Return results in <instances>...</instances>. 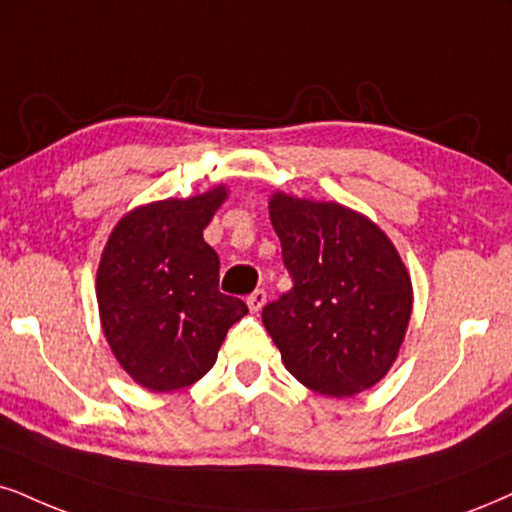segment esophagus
Segmentation results:
<instances>
[{
	"mask_svg": "<svg viewBox=\"0 0 512 512\" xmlns=\"http://www.w3.org/2000/svg\"><path fill=\"white\" fill-rule=\"evenodd\" d=\"M266 301H268V294L263 292V289H256L254 294L246 296V306H249V311H251V313H258V311H261V308L266 306Z\"/></svg>",
	"mask_w": 512,
	"mask_h": 512,
	"instance_id": "esophagus-1",
	"label": "esophagus"
}]
</instances>
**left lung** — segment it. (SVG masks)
Masks as SVG:
<instances>
[{"mask_svg": "<svg viewBox=\"0 0 512 512\" xmlns=\"http://www.w3.org/2000/svg\"><path fill=\"white\" fill-rule=\"evenodd\" d=\"M268 211L294 280L263 308L285 368L337 399L375 387L399 358L413 313L410 273L394 242L337 201L273 192Z\"/></svg>", "mask_w": 512, "mask_h": 512, "instance_id": "obj_1", "label": "left lung"}]
</instances>
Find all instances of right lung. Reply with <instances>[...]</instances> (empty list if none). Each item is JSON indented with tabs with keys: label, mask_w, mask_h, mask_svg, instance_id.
<instances>
[{
	"label": "right lung",
	"mask_w": 512,
	"mask_h": 512,
	"mask_svg": "<svg viewBox=\"0 0 512 512\" xmlns=\"http://www.w3.org/2000/svg\"><path fill=\"white\" fill-rule=\"evenodd\" d=\"M216 185L189 199L135 206L111 230L97 268L99 320L121 368L149 391L189 387L218 358L249 308L220 294L204 230L227 199Z\"/></svg>",
	"instance_id": "1"
}]
</instances>
